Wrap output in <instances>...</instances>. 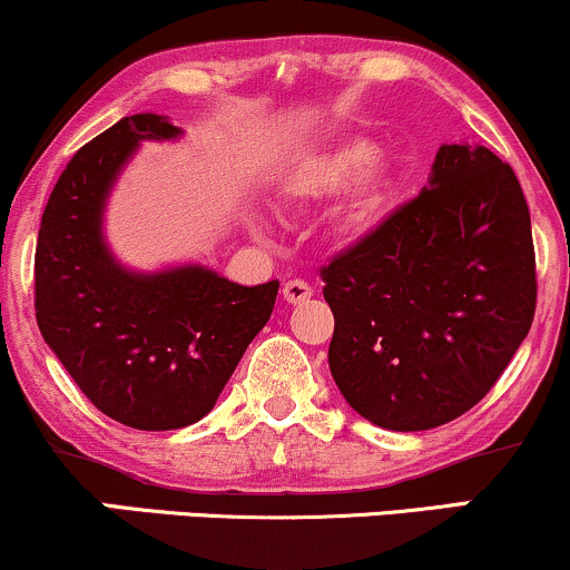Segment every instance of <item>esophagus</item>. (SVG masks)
Returning <instances> with one entry per match:
<instances>
[{"label":"esophagus","instance_id":"1","mask_svg":"<svg viewBox=\"0 0 570 570\" xmlns=\"http://www.w3.org/2000/svg\"><path fill=\"white\" fill-rule=\"evenodd\" d=\"M313 297V286L307 284V281H299V278H292L284 284V299L286 303H305V299Z\"/></svg>","mask_w":570,"mask_h":570}]
</instances>
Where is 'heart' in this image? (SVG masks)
Masks as SVG:
<instances>
[{"label":"heart","instance_id":"1","mask_svg":"<svg viewBox=\"0 0 570 570\" xmlns=\"http://www.w3.org/2000/svg\"><path fill=\"white\" fill-rule=\"evenodd\" d=\"M375 147L367 139H343L324 147L313 158H307L286 181V198L297 206L318 203L337 195L340 189H351V219H367L385 198L389 174L381 163H372Z\"/></svg>","mask_w":570,"mask_h":570}]
</instances>
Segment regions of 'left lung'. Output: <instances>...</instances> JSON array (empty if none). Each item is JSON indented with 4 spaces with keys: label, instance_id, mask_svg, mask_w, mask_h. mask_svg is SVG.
<instances>
[{
    "label": "left lung",
    "instance_id": "8db88e82",
    "mask_svg": "<svg viewBox=\"0 0 570 570\" xmlns=\"http://www.w3.org/2000/svg\"><path fill=\"white\" fill-rule=\"evenodd\" d=\"M330 370L391 431L455 421L493 389L535 313L531 214L509 163L442 144L429 187L322 267Z\"/></svg>",
    "mask_w": 570,
    "mask_h": 570
}]
</instances>
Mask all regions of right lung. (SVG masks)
<instances>
[{
    "label": "right lung",
    "mask_w": 570,
    "mask_h": 570,
    "mask_svg": "<svg viewBox=\"0 0 570 570\" xmlns=\"http://www.w3.org/2000/svg\"><path fill=\"white\" fill-rule=\"evenodd\" d=\"M163 115H130L77 149L45 206L35 311L45 343L104 415L139 431L212 412L271 318L278 281L240 286L203 265L122 267L104 240V206L139 141L176 139Z\"/></svg>",
    "instance_id": "obj_1"
}]
</instances>
